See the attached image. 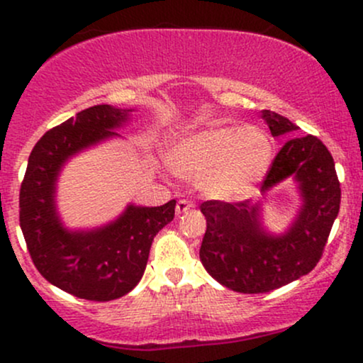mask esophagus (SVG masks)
Returning <instances> with one entry per match:
<instances>
[{"label": "esophagus", "instance_id": "34e87169", "mask_svg": "<svg viewBox=\"0 0 363 363\" xmlns=\"http://www.w3.org/2000/svg\"><path fill=\"white\" fill-rule=\"evenodd\" d=\"M193 208H194V203L187 201V199H179L177 205H176V213H177V215L187 213V211L193 210Z\"/></svg>", "mask_w": 363, "mask_h": 363}]
</instances>
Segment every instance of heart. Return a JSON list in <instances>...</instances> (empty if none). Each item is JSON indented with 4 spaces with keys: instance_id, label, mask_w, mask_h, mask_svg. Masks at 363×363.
<instances>
[{
    "instance_id": "1",
    "label": "heart",
    "mask_w": 363,
    "mask_h": 363,
    "mask_svg": "<svg viewBox=\"0 0 363 363\" xmlns=\"http://www.w3.org/2000/svg\"><path fill=\"white\" fill-rule=\"evenodd\" d=\"M273 147L256 126H218L176 141L167 152L179 177L201 181L215 199L232 201L252 193L268 172Z\"/></svg>"
}]
</instances>
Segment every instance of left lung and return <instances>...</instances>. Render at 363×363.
Listing matches in <instances>:
<instances>
[{"instance_id": "1", "label": "left lung", "mask_w": 363, "mask_h": 363, "mask_svg": "<svg viewBox=\"0 0 363 363\" xmlns=\"http://www.w3.org/2000/svg\"><path fill=\"white\" fill-rule=\"evenodd\" d=\"M273 136L297 131L291 121L262 111ZM294 176L301 184L303 206L294 227L281 237L261 230L257 210L249 199L201 203L206 218L199 259L216 281L239 294H266L295 281L315 268L324 252L341 189L331 153L315 136L290 138L274 157L261 191Z\"/></svg>"}]
</instances>
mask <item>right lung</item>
Returning <instances> with one entry per match:
<instances>
[{"instance_id":"right-lung-1","label":"right lung","mask_w":363,"mask_h":363,"mask_svg":"<svg viewBox=\"0 0 363 363\" xmlns=\"http://www.w3.org/2000/svg\"><path fill=\"white\" fill-rule=\"evenodd\" d=\"M126 121V112L94 106L49 129L28 157L20 186V227L32 262L57 289L78 298L107 302L138 285L147 268L153 239L174 220L176 199L155 208L128 206L107 227L68 232L54 206V182L73 153L107 136Z\"/></svg>"}]
</instances>
